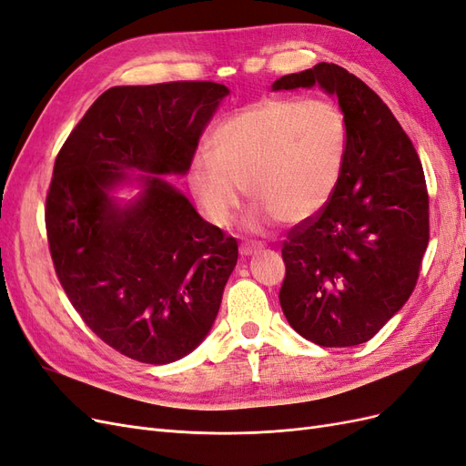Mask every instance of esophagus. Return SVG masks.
Wrapping results in <instances>:
<instances>
[{"label": "esophagus", "mask_w": 466, "mask_h": 466, "mask_svg": "<svg viewBox=\"0 0 466 466\" xmlns=\"http://www.w3.org/2000/svg\"><path fill=\"white\" fill-rule=\"evenodd\" d=\"M262 247L258 245V243H245V245H241L238 247V252H241V257H248V255H252V252H257V250H260Z\"/></svg>", "instance_id": "obj_1"}]
</instances>
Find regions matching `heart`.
Masks as SVG:
<instances>
[{
  "instance_id": "b5f03b06",
  "label": "heart",
  "mask_w": 466,
  "mask_h": 466,
  "mask_svg": "<svg viewBox=\"0 0 466 466\" xmlns=\"http://www.w3.org/2000/svg\"><path fill=\"white\" fill-rule=\"evenodd\" d=\"M348 153V122L329 98L266 96L223 120L211 155H196L188 185L206 218L225 228L245 198L255 225L303 223L334 196Z\"/></svg>"
}]
</instances>
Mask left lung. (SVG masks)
Returning a JSON list of instances; mask_svg holds the SVG:
<instances>
[{
	"instance_id": "left-lung-1",
	"label": "left lung",
	"mask_w": 466,
	"mask_h": 466,
	"mask_svg": "<svg viewBox=\"0 0 466 466\" xmlns=\"http://www.w3.org/2000/svg\"><path fill=\"white\" fill-rule=\"evenodd\" d=\"M313 86L336 95L348 153L330 202L281 247L279 305L307 340L348 348L371 340L412 295L430 241V198L410 137L360 77L320 62L272 89Z\"/></svg>"
}]
</instances>
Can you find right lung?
<instances>
[{
    "label": "right lung",
    "instance_id": "1",
    "mask_svg": "<svg viewBox=\"0 0 466 466\" xmlns=\"http://www.w3.org/2000/svg\"><path fill=\"white\" fill-rule=\"evenodd\" d=\"M229 89L171 81L105 91L67 136L46 194L56 276L83 322L136 361L163 365L198 346L237 264L235 237L200 218L157 175H185ZM145 185L120 207L107 190Z\"/></svg>",
    "mask_w": 466,
    "mask_h": 466
}]
</instances>
